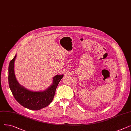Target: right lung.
Listing matches in <instances>:
<instances>
[{
  "label": "right lung",
  "instance_id": "1",
  "mask_svg": "<svg viewBox=\"0 0 131 131\" xmlns=\"http://www.w3.org/2000/svg\"><path fill=\"white\" fill-rule=\"evenodd\" d=\"M16 54L11 60L8 67L9 86L14 97L24 107L34 111L42 109L52 102L55 91L64 75H57L53 78L52 84L45 91H33L20 85L14 72V62Z\"/></svg>",
  "mask_w": 131,
  "mask_h": 131
}]
</instances>
